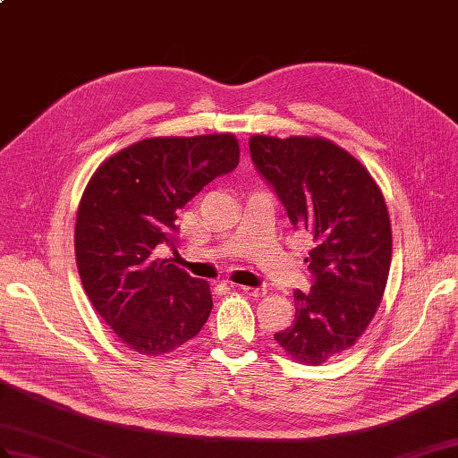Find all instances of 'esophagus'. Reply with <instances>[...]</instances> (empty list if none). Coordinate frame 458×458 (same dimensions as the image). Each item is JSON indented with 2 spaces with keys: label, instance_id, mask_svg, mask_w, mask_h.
<instances>
[{
  "label": "esophagus",
  "instance_id": "obj_1",
  "mask_svg": "<svg viewBox=\"0 0 458 458\" xmlns=\"http://www.w3.org/2000/svg\"><path fill=\"white\" fill-rule=\"evenodd\" d=\"M239 289L242 293H247L250 297H264L266 289L264 287H250V285H239Z\"/></svg>",
  "mask_w": 458,
  "mask_h": 458
}]
</instances>
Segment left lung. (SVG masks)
I'll use <instances>...</instances> for the list:
<instances>
[{
    "mask_svg": "<svg viewBox=\"0 0 458 458\" xmlns=\"http://www.w3.org/2000/svg\"><path fill=\"white\" fill-rule=\"evenodd\" d=\"M250 157L295 229L313 241L309 293L295 289V320L274 334L293 360L325 363L360 340L386 287L393 233L369 171L325 138L252 136Z\"/></svg>",
    "mask_w": 458,
    "mask_h": 458,
    "instance_id": "8db88e82",
    "label": "left lung"
}]
</instances>
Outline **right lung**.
<instances>
[{
  "label": "right lung",
  "instance_id": "obj_1",
  "mask_svg": "<svg viewBox=\"0 0 458 458\" xmlns=\"http://www.w3.org/2000/svg\"><path fill=\"white\" fill-rule=\"evenodd\" d=\"M237 165L231 133L149 138L108 157L89 181L75 221L77 267L95 310L130 350L169 353L206 325L209 284L157 249H176L178 211Z\"/></svg>",
  "mask_w": 458,
  "mask_h": 458
}]
</instances>
